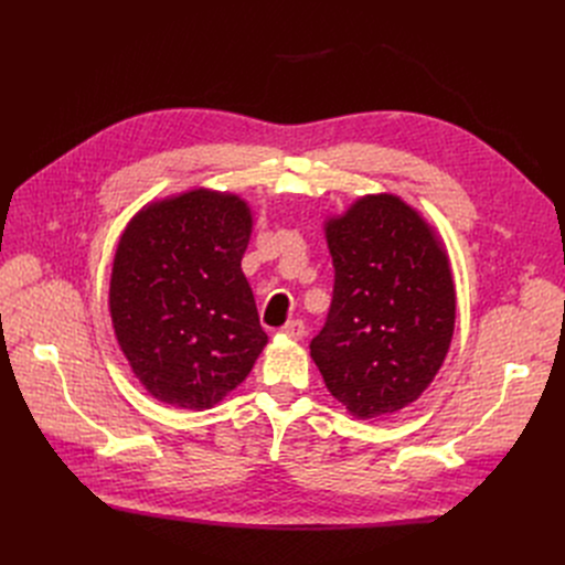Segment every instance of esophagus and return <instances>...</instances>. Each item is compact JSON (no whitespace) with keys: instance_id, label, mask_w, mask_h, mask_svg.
<instances>
[{"instance_id":"1","label":"esophagus","mask_w":565,"mask_h":565,"mask_svg":"<svg viewBox=\"0 0 565 565\" xmlns=\"http://www.w3.org/2000/svg\"><path fill=\"white\" fill-rule=\"evenodd\" d=\"M281 334L292 339V341H302L307 337V328H305L302 320H290L281 328Z\"/></svg>"}]
</instances>
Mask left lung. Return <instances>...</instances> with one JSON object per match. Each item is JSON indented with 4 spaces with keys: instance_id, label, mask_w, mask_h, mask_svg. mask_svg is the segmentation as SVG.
<instances>
[{
    "instance_id": "8db88e82",
    "label": "left lung",
    "mask_w": 565,
    "mask_h": 565,
    "mask_svg": "<svg viewBox=\"0 0 565 565\" xmlns=\"http://www.w3.org/2000/svg\"><path fill=\"white\" fill-rule=\"evenodd\" d=\"M334 298L311 341L330 394L358 419L417 401L447 358L456 286L437 231L396 194H366L324 220Z\"/></svg>"
}]
</instances>
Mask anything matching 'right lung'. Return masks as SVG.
Listing matches in <instances>:
<instances>
[{
  "mask_svg": "<svg viewBox=\"0 0 565 565\" xmlns=\"http://www.w3.org/2000/svg\"><path fill=\"white\" fill-rule=\"evenodd\" d=\"M254 217L245 199L188 190L146 203L118 241L109 313L143 390L181 409H211L267 343L243 275Z\"/></svg>",
  "mask_w": 565,
  "mask_h": 565,
  "instance_id": "obj_1",
  "label": "right lung"
}]
</instances>
